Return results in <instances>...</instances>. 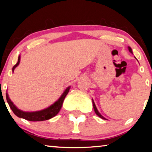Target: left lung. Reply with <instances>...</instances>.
<instances>
[{"label": "left lung", "instance_id": "obj_1", "mask_svg": "<svg viewBox=\"0 0 152 152\" xmlns=\"http://www.w3.org/2000/svg\"><path fill=\"white\" fill-rule=\"evenodd\" d=\"M128 48H129V51L132 53H133V52H132V48H131L130 47H128ZM92 103H93V107H94V111H95V113H96V114L98 115V116H99V117H101V119H105L104 117H103L102 116V115L100 114L99 113V112L98 111V110H97V109H96V105H95V104H94V101H92Z\"/></svg>", "mask_w": 152, "mask_h": 152}]
</instances>
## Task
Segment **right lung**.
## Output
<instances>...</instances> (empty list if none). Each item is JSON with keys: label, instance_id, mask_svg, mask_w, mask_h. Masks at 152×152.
<instances>
[{"label": "right lung", "instance_id": "add662e5", "mask_svg": "<svg viewBox=\"0 0 152 152\" xmlns=\"http://www.w3.org/2000/svg\"><path fill=\"white\" fill-rule=\"evenodd\" d=\"M20 62V56L18 58L17 63L15 64L12 68V72H14L15 68L19 65ZM70 86L67 88L64 93L61 95V97L58 99V101H56L54 104L51 105L50 107L47 108V109H43L42 110H39V111H35V112H24L22 111L15 106L12 102L10 100L9 97L8 96V94L7 93L6 97L7 101L8 102L9 104V107H11L12 112L14 113L15 115H16L17 117L20 118H23L30 121H42L50 119L51 118L53 117L58 114L61 109V107L62 106L64 100L67 94H68L69 90H70Z\"/></svg>", "mask_w": 152, "mask_h": 152}]
</instances>
